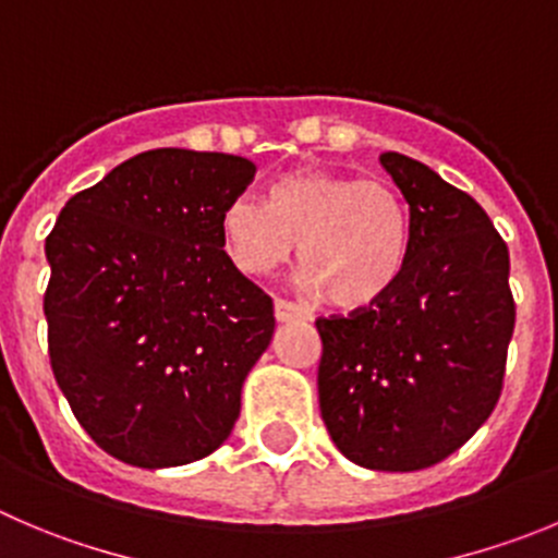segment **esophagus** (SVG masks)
<instances>
[{
	"label": "esophagus",
	"instance_id": "1",
	"mask_svg": "<svg viewBox=\"0 0 558 558\" xmlns=\"http://www.w3.org/2000/svg\"><path fill=\"white\" fill-rule=\"evenodd\" d=\"M274 315H276V320H279V323L310 320V312H306L301 304H295V301H288V299H276Z\"/></svg>",
	"mask_w": 558,
	"mask_h": 558
}]
</instances>
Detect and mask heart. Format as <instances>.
I'll return each instance as SVG.
<instances>
[{
	"mask_svg": "<svg viewBox=\"0 0 558 558\" xmlns=\"http://www.w3.org/2000/svg\"><path fill=\"white\" fill-rule=\"evenodd\" d=\"M232 263L268 276L293 257L333 306L355 310L384 299L411 252V216L402 196L380 180L299 169L276 178L265 199L232 196L221 214Z\"/></svg>",
	"mask_w": 558,
	"mask_h": 558,
	"instance_id": "1",
	"label": "heart"
}]
</instances>
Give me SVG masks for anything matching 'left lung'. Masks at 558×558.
Wrapping results in <instances>:
<instances>
[{
  "mask_svg": "<svg viewBox=\"0 0 558 558\" xmlns=\"http://www.w3.org/2000/svg\"><path fill=\"white\" fill-rule=\"evenodd\" d=\"M411 216V252L380 301L317 317V395L339 452L418 471L458 452L501 397L514 328L509 248L465 191L380 153Z\"/></svg>",
  "mask_w": 558,
  "mask_h": 558,
  "instance_id": "1",
  "label": "left lung"
}]
</instances>
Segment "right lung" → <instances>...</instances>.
I'll list each match as a JSON object with an SVG mask.
<instances>
[{
	"label": "right lung",
	"mask_w": 558,
	"mask_h": 558,
	"mask_svg": "<svg viewBox=\"0 0 558 558\" xmlns=\"http://www.w3.org/2000/svg\"><path fill=\"white\" fill-rule=\"evenodd\" d=\"M248 158L161 147L68 199L46 238L49 359L73 416L111 458L194 463L241 413L274 301L225 252L221 214Z\"/></svg>",
	"instance_id": "1"
}]
</instances>
